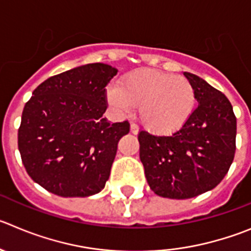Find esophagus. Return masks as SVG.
Segmentation results:
<instances>
[{"instance_id":"obj_1","label":"esophagus","mask_w":251,"mask_h":251,"mask_svg":"<svg viewBox=\"0 0 251 251\" xmlns=\"http://www.w3.org/2000/svg\"><path fill=\"white\" fill-rule=\"evenodd\" d=\"M138 129H139V128H138V126L135 123H132L130 124V132L133 133V134H137L138 133Z\"/></svg>"}]
</instances>
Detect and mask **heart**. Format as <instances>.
<instances>
[{"instance_id":"heart-1","label":"heart","mask_w":251,"mask_h":251,"mask_svg":"<svg viewBox=\"0 0 251 251\" xmlns=\"http://www.w3.org/2000/svg\"><path fill=\"white\" fill-rule=\"evenodd\" d=\"M108 102L119 113L138 107L142 124L151 133H176L189 121L195 107V89L183 75L157 70H139L109 87Z\"/></svg>"}]
</instances>
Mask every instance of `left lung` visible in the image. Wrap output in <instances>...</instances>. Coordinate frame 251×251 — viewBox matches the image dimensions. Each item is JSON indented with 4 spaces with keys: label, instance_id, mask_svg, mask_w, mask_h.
<instances>
[{
    "label": "left lung",
    "instance_id": "obj_1",
    "mask_svg": "<svg viewBox=\"0 0 251 251\" xmlns=\"http://www.w3.org/2000/svg\"><path fill=\"white\" fill-rule=\"evenodd\" d=\"M184 75L195 89L198 107L172 135L138 134L139 158L154 193L189 199L213 189L227 173L235 155L236 118L225 94L198 75Z\"/></svg>",
    "mask_w": 251,
    "mask_h": 251
}]
</instances>
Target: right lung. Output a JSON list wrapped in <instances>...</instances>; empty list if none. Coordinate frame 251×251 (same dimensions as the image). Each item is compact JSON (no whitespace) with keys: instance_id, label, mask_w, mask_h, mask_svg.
I'll return each instance as SVG.
<instances>
[{"instance_id":"right-lung-1","label":"right lung","mask_w":251,"mask_h":251,"mask_svg":"<svg viewBox=\"0 0 251 251\" xmlns=\"http://www.w3.org/2000/svg\"><path fill=\"white\" fill-rule=\"evenodd\" d=\"M118 71L89 63L50 77L22 112L18 151L28 176L59 197H89L104 188L128 121L109 123L107 84Z\"/></svg>"}]
</instances>
